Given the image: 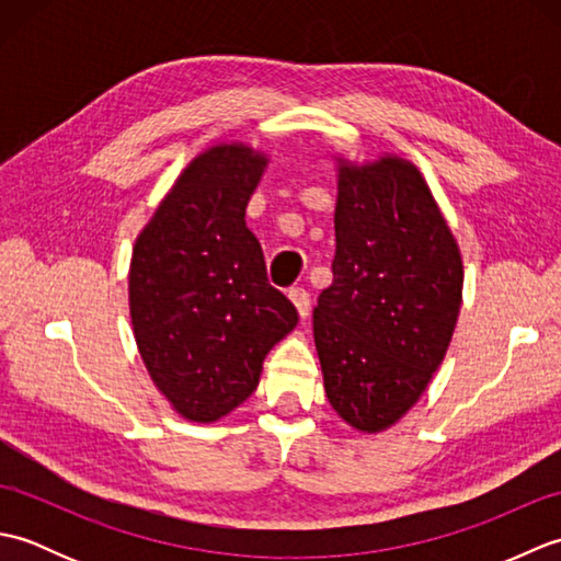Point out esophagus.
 Returning a JSON list of instances; mask_svg holds the SVG:
<instances>
[{
  "instance_id": "34e87169",
  "label": "esophagus",
  "mask_w": 561,
  "mask_h": 561,
  "mask_svg": "<svg viewBox=\"0 0 561 561\" xmlns=\"http://www.w3.org/2000/svg\"><path fill=\"white\" fill-rule=\"evenodd\" d=\"M289 299H291V304L296 308V313H299V318H306L308 313H311V296H308L306 289H301V287L291 289L289 291Z\"/></svg>"
}]
</instances>
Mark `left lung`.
<instances>
[{
	"instance_id": "1",
	"label": "left lung",
	"mask_w": 561,
	"mask_h": 561,
	"mask_svg": "<svg viewBox=\"0 0 561 561\" xmlns=\"http://www.w3.org/2000/svg\"><path fill=\"white\" fill-rule=\"evenodd\" d=\"M337 161L332 284L313 308L325 396L356 432H386L444 362L462 257L420 169L396 153Z\"/></svg>"
}]
</instances>
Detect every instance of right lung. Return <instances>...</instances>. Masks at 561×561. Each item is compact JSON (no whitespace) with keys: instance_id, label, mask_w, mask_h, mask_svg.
Returning <instances> with one entry per match:
<instances>
[{"instance_id":"obj_1","label":"right lung","mask_w":561,"mask_h":561,"mask_svg":"<svg viewBox=\"0 0 561 561\" xmlns=\"http://www.w3.org/2000/svg\"><path fill=\"white\" fill-rule=\"evenodd\" d=\"M267 153L219 141L190 161L139 231L129 318L147 371L187 422L209 424L260 383L267 352L299 323L267 284L245 207Z\"/></svg>"}]
</instances>
